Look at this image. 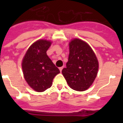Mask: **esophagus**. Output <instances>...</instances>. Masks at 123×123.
<instances>
[{"instance_id":"esophagus-1","label":"esophagus","mask_w":123,"mask_h":123,"mask_svg":"<svg viewBox=\"0 0 123 123\" xmlns=\"http://www.w3.org/2000/svg\"><path fill=\"white\" fill-rule=\"evenodd\" d=\"M62 69H63V67L59 68V70H60V71H61H61H62Z\"/></svg>"}]
</instances>
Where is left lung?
I'll use <instances>...</instances> for the list:
<instances>
[{
  "label": "left lung",
  "instance_id": "8db88e82",
  "mask_svg": "<svg viewBox=\"0 0 123 123\" xmlns=\"http://www.w3.org/2000/svg\"><path fill=\"white\" fill-rule=\"evenodd\" d=\"M98 67L96 56L87 43L79 39L70 41L68 61L62 73L71 89H87L95 80Z\"/></svg>",
  "mask_w": 123,
  "mask_h": 123
}]
</instances>
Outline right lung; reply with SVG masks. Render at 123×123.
Here are the masks:
<instances>
[{"label": "right lung", "mask_w": 123, "mask_h": 123, "mask_svg": "<svg viewBox=\"0 0 123 123\" xmlns=\"http://www.w3.org/2000/svg\"><path fill=\"white\" fill-rule=\"evenodd\" d=\"M52 43L44 39L30 46L22 61L24 78L29 86L37 92H43L52 85L54 77L60 73L46 54Z\"/></svg>", "instance_id": "add662e5"}]
</instances>
